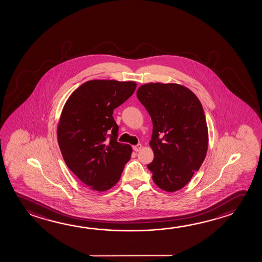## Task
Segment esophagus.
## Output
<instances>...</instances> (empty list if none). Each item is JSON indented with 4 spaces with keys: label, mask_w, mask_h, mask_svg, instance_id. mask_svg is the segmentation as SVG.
<instances>
[{
    "label": "esophagus",
    "mask_w": 262,
    "mask_h": 262,
    "mask_svg": "<svg viewBox=\"0 0 262 262\" xmlns=\"http://www.w3.org/2000/svg\"><path fill=\"white\" fill-rule=\"evenodd\" d=\"M141 144H137V145H133L134 151H136V152H138V151H140V150H141Z\"/></svg>",
    "instance_id": "1"
}]
</instances>
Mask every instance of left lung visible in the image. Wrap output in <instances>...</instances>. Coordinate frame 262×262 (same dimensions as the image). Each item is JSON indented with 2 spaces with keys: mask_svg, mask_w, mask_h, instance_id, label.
<instances>
[{
  "mask_svg": "<svg viewBox=\"0 0 262 262\" xmlns=\"http://www.w3.org/2000/svg\"><path fill=\"white\" fill-rule=\"evenodd\" d=\"M137 96L153 123L154 160L147 165L152 179L163 190L177 191L206 158L208 133L202 104L193 92L177 83H145Z\"/></svg>",
  "mask_w": 262,
  "mask_h": 262,
  "instance_id": "left-lung-1",
  "label": "left lung"
}]
</instances>
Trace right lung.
<instances>
[{
    "label": "right lung",
    "instance_id": "obj_1",
    "mask_svg": "<svg viewBox=\"0 0 262 262\" xmlns=\"http://www.w3.org/2000/svg\"><path fill=\"white\" fill-rule=\"evenodd\" d=\"M136 88V82L88 81L71 95L62 109L57 136L63 160L96 191L114 187L131 158V146L117 141L119 127L113 113Z\"/></svg>",
    "mask_w": 262,
    "mask_h": 262
}]
</instances>
